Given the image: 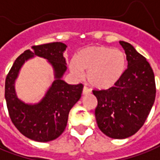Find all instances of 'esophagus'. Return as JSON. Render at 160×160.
Here are the masks:
<instances>
[{"mask_svg":"<svg viewBox=\"0 0 160 160\" xmlns=\"http://www.w3.org/2000/svg\"><path fill=\"white\" fill-rule=\"evenodd\" d=\"M91 93V90L88 88H87V87H84L83 88V91H82V94H88Z\"/></svg>","mask_w":160,"mask_h":160,"instance_id":"1","label":"esophagus"}]
</instances>
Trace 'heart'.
<instances>
[{"label": "heart", "mask_w": 160, "mask_h": 160, "mask_svg": "<svg viewBox=\"0 0 160 160\" xmlns=\"http://www.w3.org/2000/svg\"><path fill=\"white\" fill-rule=\"evenodd\" d=\"M70 71L76 77L86 72L87 81L94 88L108 89L121 80L127 67L126 54L104 45L82 49L70 62Z\"/></svg>", "instance_id": "heart-1"}]
</instances>
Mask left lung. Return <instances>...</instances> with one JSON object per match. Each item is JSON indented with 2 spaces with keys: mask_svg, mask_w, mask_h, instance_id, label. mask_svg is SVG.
<instances>
[{
  "mask_svg": "<svg viewBox=\"0 0 160 160\" xmlns=\"http://www.w3.org/2000/svg\"><path fill=\"white\" fill-rule=\"evenodd\" d=\"M128 68L114 87L93 90L98 104L95 118L99 129L116 139L129 138L144 125L156 96L152 69L146 58L130 43L120 41Z\"/></svg>",
  "mask_w": 160,
  "mask_h": 160,
  "instance_id": "8db88e82",
  "label": "left lung"
}]
</instances>
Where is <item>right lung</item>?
Masks as SVG:
<instances>
[{
    "label": "right lung",
    "mask_w": 160,
    "mask_h": 160,
    "mask_svg": "<svg viewBox=\"0 0 160 160\" xmlns=\"http://www.w3.org/2000/svg\"><path fill=\"white\" fill-rule=\"evenodd\" d=\"M66 46L61 42L32 46L14 62L5 81V99L12 122L23 136L38 142L56 139L65 130L68 115L81 96L83 85H69L61 78L66 71L63 53ZM34 56L47 59L54 71L55 80L38 103L27 104L18 99L14 81L21 66Z\"/></svg>",
    "instance_id": "add662e5"
}]
</instances>
